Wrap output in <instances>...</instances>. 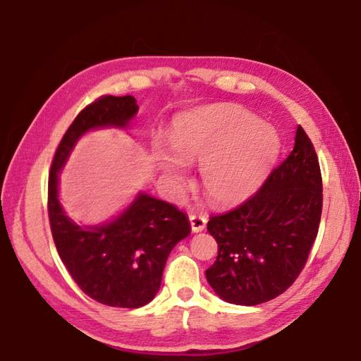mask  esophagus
Here are the masks:
<instances>
[{
	"instance_id": "obj_1",
	"label": "esophagus",
	"mask_w": 361,
	"mask_h": 361,
	"mask_svg": "<svg viewBox=\"0 0 361 361\" xmlns=\"http://www.w3.org/2000/svg\"><path fill=\"white\" fill-rule=\"evenodd\" d=\"M190 228H192L194 233H200L206 228V217L204 216H190Z\"/></svg>"
}]
</instances>
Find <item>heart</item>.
<instances>
[{
  "label": "heart",
  "mask_w": 361,
  "mask_h": 361,
  "mask_svg": "<svg viewBox=\"0 0 361 361\" xmlns=\"http://www.w3.org/2000/svg\"><path fill=\"white\" fill-rule=\"evenodd\" d=\"M279 136L255 114L240 109H214L175 119L171 149L161 166L176 181L185 180L180 161L202 166V186L212 202L237 203L262 185L279 153Z\"/></svg>",
  "instance_id": "heart-1"
}]
</instances>
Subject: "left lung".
Segmentation results:
<instances>
[{
  "instance_id": "8db88e82",
  "label": "left lung",
  "mask_w": 361,
  "mask_h": 361,
  "mask_svg": "<svg viewBox=\"0 0 361 361\" xmlns=\"http://www.w3.org/2000/svg\"><path fill=\"white\" fill-rule=\"evenodd\" d=\"M323 180L315 147L299 126L295 147L256 194L237 208L211 216L219 245L206 279L225 301L257 305L296 281L317 239Z\"/></svg>"
}]
</instances>
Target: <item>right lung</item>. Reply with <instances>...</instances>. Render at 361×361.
Wrapping results in <instances>:
<instances>
[{
    "label": "right lung",
    "mask_w": 361,
    "mask_h": 361,
    "mask_svg": "<svg viewBox=\"0 0 361 361\" xmlns=\"http://www.w3.org/2000/svg\"><path fill=\"white\" fill-rule=\"evenodd\" d=\"M136 111L133 96H102L87 105L60 141L48 181L49 225L59 256L83 293L110 307L137 309L150 302L172 248L190 233L185 212L147 194L99 226L75 225L59 203V172L79 137L91 128L127 127Z\"/></svg>",
    "instance_id": "add662e5"
}]
</instances>
